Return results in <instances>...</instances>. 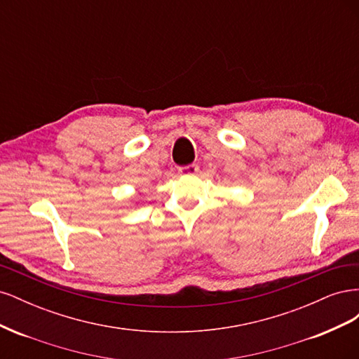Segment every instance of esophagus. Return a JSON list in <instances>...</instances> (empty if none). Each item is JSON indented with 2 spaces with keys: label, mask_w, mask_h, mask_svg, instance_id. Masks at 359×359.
I'll list each match as a JSON object with an SVG mask.
<instances>
[{
  "label": "esophagus",
  "mask_w": 359,
  "mask_h": 359,
  "mask_svg": "<svg viewBox=\"0 0 359 359\" xmlns=\"http://www.w3.org/2000/svg\"><path fill=\"white\" fill-rule=\"evenodd\" d=\"M181 175H194V173L199 172V166L198 165H190V166H186V168H181L178 170Z\"/></svg>",
  "instance_id": "esophagus-1"
}]
</instances>
